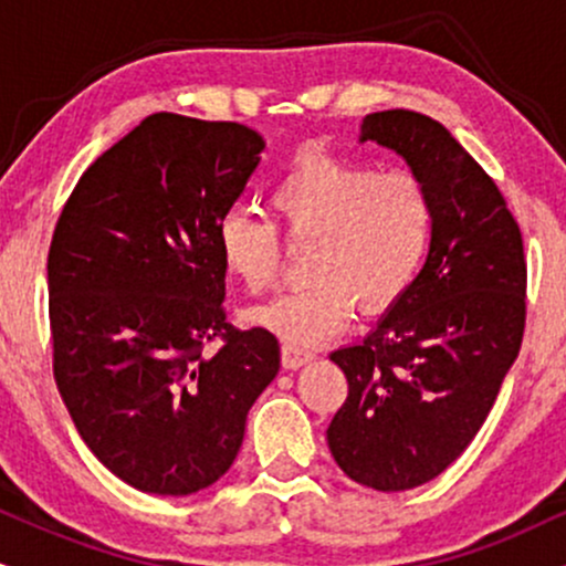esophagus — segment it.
<instances>
[{"label": "esophagus", "instance_id": "obj_1", "mask_svg": "<svg viewBox=\"0 0 566 566\" xmlns=\"http://www.w3.org/2000/svg\"><path fill=\"white\" fill-rule=\"evenodd\" d=\"M311 360H313V353L311 350L295 348V345H284V348H282L284 369H301V366L311 364Z\"/></svg>", "mask_w": 566, "mask_h": 566}]
</instances>
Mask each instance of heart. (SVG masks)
I'll return each instance as SVG.
<instances>
[{
	"label": "heart",
	"instance_id": "heart-1",
	"mask_svg": "<svg viewBox=\"0 0 566 566\" xmlns=\"http://www.w3.org/2000/svg\"><path fill=\"white\" fill-rule=\"evenodd\" d=\"M279 227L295 242L316 240V282L290 290L250 322L295 348H313L350 324L360 301L382 311L417 279L432 244L434 202L413 171H379L369 163L313 155L297 160L269 195ZM223 269L248 292L276 284L284 242L271 218L231 208L216 227Z\"/></svg>",
	"mask_w": 566,
	"mask_h": 566
}]
</instances>
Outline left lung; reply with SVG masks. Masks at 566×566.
I'll return each mask as SVG.
<instances>
[{"mask_svg": "<svg viewBox=\"0 0 566 566\" xmlns=\"http://www.w3.org/2000/svg\"><path fill=\"white\" fill-rule=\"evenodd\" d=\"M360 142L408 163L430 189L434 231L411 287L356 345L332 353L348 398L326 430L358 485H424L467 451L524 335L522 231L501 189L446 126L413 111L366 115Z\"/></svg>", "mask_w": 566, "mask_h": 566, "instance_id": "1", "label": "left lung"}]
</instances>
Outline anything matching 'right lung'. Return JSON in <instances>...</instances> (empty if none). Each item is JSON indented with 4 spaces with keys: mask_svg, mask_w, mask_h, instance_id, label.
Here are the masks:
<instances>
[{
    "mask_svg": "<svg viewBox=\"0 0 566 566\" xmlns=\"http://www.w3.org/2000/svg\"><path fill=\"white\" fill-rule=\"evenodd\" d=\"M263 147L242 124L155 113L86 168L54 227V382L88 451L142 493L221 480L279 371L269 329L227 322L216 248Z\"/></svg>",
    "mask_w": 566,
    "mask_h": 566,
    "instance_id": "right-lung-1",
    "label": "right lung"
}]
</instances>
